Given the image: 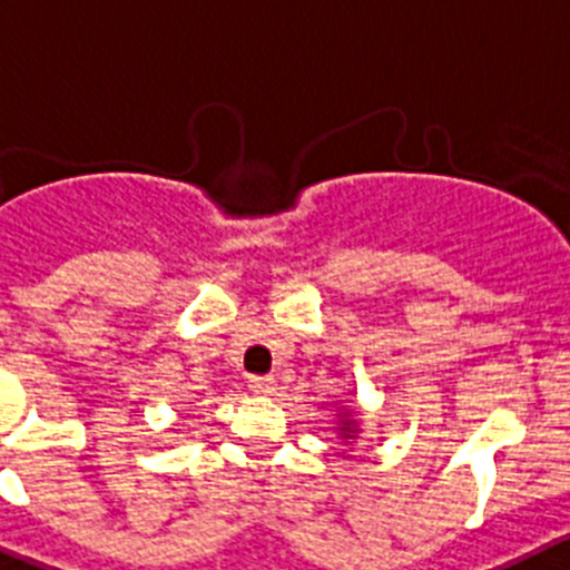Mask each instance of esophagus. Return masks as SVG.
I'll return each instance as SVG.
<instances>
[{
    "label": "esophagus",
    "instance_id": "1",
    "mask_svg": "<svg viewBox=\"0 0 570 570\" xmlns=\"http://www.w3.org/2000/svg\"><path fill=\"white\" fill-rule=\"evenodd\" d=\"M248 389H252L254 394H259V397H271L276 389V383H274V377H252V381H248Z\"/></svg>",
    "mask_w": 570,
    "mask_h": 570
}]
</instances>
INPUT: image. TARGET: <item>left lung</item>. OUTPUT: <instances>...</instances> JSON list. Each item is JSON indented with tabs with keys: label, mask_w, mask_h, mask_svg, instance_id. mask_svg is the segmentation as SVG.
Segmentation results:
<instances>
[{
	"label": "left lung",
	"mask_w": 570,
	"mask_h": 570,
	"mask_svg": "<svg viewBox=\"0 0 570 570\" xmlns=\"http://www.w3.org/2000/svg\"><path fill=\"white\" fill-rule=\"evenodd\" d=\"M335 431H338V439L344 442H352V439L361 436V420H357V411L346 409V405H338L335 409Z\"/></svg>",
	"instance_id": "1"
}]
</instances>
